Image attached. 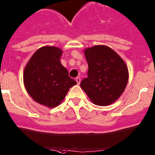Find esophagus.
Segmentation results:
<instances>
[{"instance_id": "obj_1", "label": "esophagus", "mask_w": 155, "mask_h": 155, "mask_svg": "<svg viewBox=\"0 0 155 155\" xmlns=\"http://www.w3.org/2000/svg\"><path fill=\"white\" fill-rule=\"evenodd\" d=\"M76 82H77V84H78V85L80 84V82H81L80 78H79V77H76Z\"/></svg>"}]
</instances>
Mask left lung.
I'll use <instances>...</instances> for the list:
<instances>
[{"mask_svg":"<svg viewBox=\"0 0 155 155\" xmlns=\"http://www.w3.org/2000/svg\"><path fill=\"white\" fill-rule=\"evenodd\" d=\"M89 70L80 83L92 103L108 105L123 93L128 81L124 60L110 47L97 45L84 50Z\"/></svg>","mask_w":155,"mask_h":155,"instance_id":"obj_1","label":"left lung"}]
</instances>
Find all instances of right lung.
<instances>
[{
    "label": "right lung",
    "mask_w": 155,
    "mask_h": 155,
    "mask_svg": "<svg viewBox=\"0 0 155 155\" xmlns=\"http://www.w3.org/2000/svg\"><path fill=\"white\" fill-rule=\"evenodd\" d=\"M61 49L43 47L31 56L24 71L26 90L35 102L48 108L60 105L77 82L60 62Z\"/></svg>",
    "instance_id": "obj_1"
}]
</instances>
